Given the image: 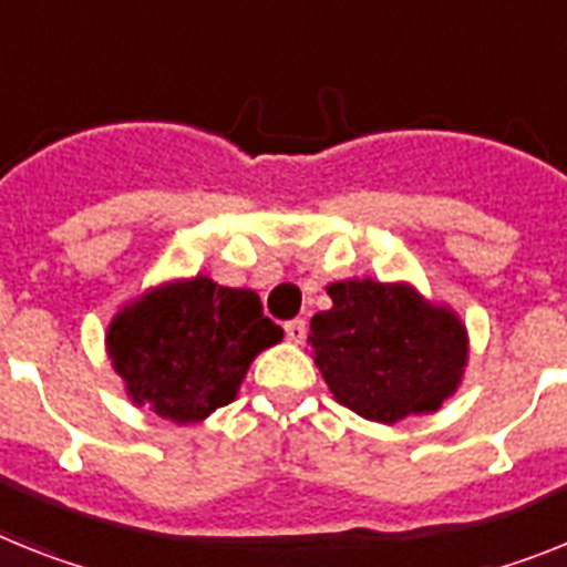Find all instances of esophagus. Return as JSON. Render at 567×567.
I'll return each mask as SVG.
<instances>
[{"label":"esophagus","mask_w":567,"mask_h":567,"mask_svg":"<svg viewBox=\"0 0 567 567\" xmlns=\"http://www.w3.org/2000/svg\"><path fill=\"white\" fill-rule=\"evenodd\" d=\"M306 334H308V326H306V320H291V322H285V337H288V340L291 342H302L306 340Z\"/></svg>","instance_id":"esophagus-1"}]
</instances>
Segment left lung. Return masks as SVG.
Masks as SVG:
<instances>
[{
	"mask_svg": "<svg viewBox=\"0 0 567 567\" xmlns=\"http://www.w3.org/2000/svg\"><path fill=\"white\" fill-rule=\"evenodd\" d=\"M331 311L311 320V357L342 406L378 423L435 412L458 389L467 331L409 285H328Z\"/></svg>",
	"mask_w": 567,
	"mask_h": 567,
	"instance_id": "1",
	"label": "left lung"
}]
</instances>
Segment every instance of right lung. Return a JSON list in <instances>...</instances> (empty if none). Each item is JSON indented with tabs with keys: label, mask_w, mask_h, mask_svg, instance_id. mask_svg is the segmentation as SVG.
I'll use <instances>...</instances> for the list:
<instances>
[{
	"label": "right lung",
	"mask_w": 567,
	"mask_h": 567,
	"mask_svg": "<svg viewBox=\"0 0 567 567\" xmlns=\"http://www.w3.org/2000/svg\"><path fill=\"white\" fill-rule=\"evenodd\" d=\"M279 340L282 328L265 317L254 291L195 276L123 308L106 349L137 406L195 423L227 406L254 357Z\"/></svg>",
	"instance_id": "add662e5"
}]
</instances>
